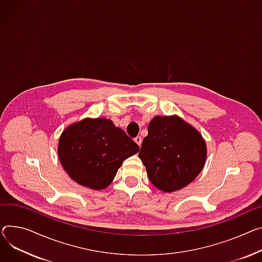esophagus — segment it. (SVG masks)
Wrapping results in <instances>:
<instances>
[{
  "instance_id": "esophagus-1",
  "label": "esophagus",
  "mask_w": 262,
  "mask_h": 262,
  "mask_svg": "<svg viewBox=\"0 0 262 262\" xmlns=\"http://www.w3.org/2000/svg\"><path fill=\"white\" fill-rule=\"evenodd\" d=\"M134 140H135V142L139 145V146H141V143H142V138L140 137V136H138V137H136L135 139H134Z\"/></svg>"
}]
</instances>
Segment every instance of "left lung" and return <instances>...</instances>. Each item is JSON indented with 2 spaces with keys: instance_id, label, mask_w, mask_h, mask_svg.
<instances>
[{
  "instance_id": "1",
  "label": "left lung",
  "mask_w": 262,
  "mask_h": 262,
  "mask_svg": "<svg viewBox=\"0 0 262 262\" xmlns=\"http://www.w3.org/2000/svg\"><path fill=\"white\" fill-rule=\"evenodd\" d=\"M139 157L150 182L170 193L193 181L202 170L206 145L202 136L179 117H156L148 125Z\"/></svg>"
}]
</instances>
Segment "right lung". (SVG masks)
<instances>
[{"label": "right lung", "instance_id": "1", "mask_svg": "<svg viewBox=\"0 0 262 262\" xmlns=\"http://www.w3.org/2000/svg\"><path fill=\"white\" fill-rule=\"evenodd\" d=\"M140 147L111 120L84 119L61 135L58 155L74 181L93 189H103L114 180L118 168Z\"/></svg>", "mask_w": 262, "mask_h": 262}]
</instances>
